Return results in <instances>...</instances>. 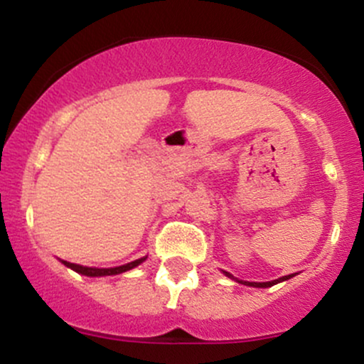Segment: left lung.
Instances as JSON below:
<instances>
[{"label": "left lung", "mask_w": 364, "mask_h": 364, "mask_svg": "<svg viewBox=\"0 0 364 364\" xmlns=\"http://www.w3.org/2000/svg\"><path fill=\"white\" fill-rule=\"evenodd\" d=\"M224 274L228 275V277L235 279V277H232V275L229 274V272H224ZM291 277H292V274H291V275H284V277H281V279H275V281H270V282H248V281H237V282L245 284V286H252V287H270V286H274V284L282 282V281H287V279H291Z\"/></svg>", "instance_id": "obj_1"}]
</instances>
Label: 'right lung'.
<instances>
[{"label":"right lung","mask_w":364,"mask_h":364,"mask_svg":"<svg viewBox=\"0 0 364 364\" xmlns=\"http://www.w3.org/2000/svg\"><path fill=\"white\" fill-rule=\"evenodd\" d=\"M145 258H139V260L135 262H129L127 265H121V267H114V269H94V267H83V265H77V263H70V262H65L66 267H70V269H73L75 272L82 274V275H87V277H102V275H118L121 272H127V270L133 269V267L140 265L141 262H144Z\"/></svg>","instance_id":"add662e5"}]
</instances>
